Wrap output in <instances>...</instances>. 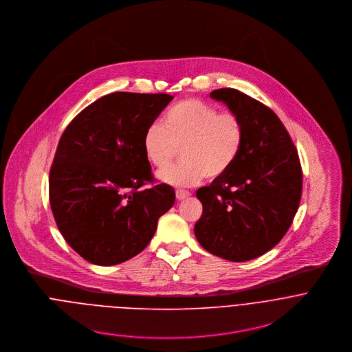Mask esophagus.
Instances as JSON below:
<instances>
[{
    "label": "esophagus",
    "instance_id": "obj_1",
    "mask_svg": "<svg viewBox=\"0 0 352 352\" xmlns=\"http://www.w3.org/2000/svg\"><path fill=\"white\" fill-rule=\"evenodd\" d=\"M191 194L188 192V191H186V190H177L176 191V198H177V201H183V199H186V198H188Z\"/></svg>",
    "mask_w": 352,
    "mask_h": 352
}]
</instances>
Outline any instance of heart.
<instances>
[{"label":"heart","instance_id":"heart-1","mask_svg":"<svg viewBox=\"0 0 352 352\" xmlns=\"http://www.w3.org/2000/svg\"><path fill=\"white\" fill-rule=\"evenodd\" d=\"M243 145V124L230 112H218L197 99L180 101L151 123L144 134L146 160L157 169L166 168L180 148L182 161L158 175L162 183L187 187L206 176H222L236 161Z\"/></svg>","mask_w":352,"mask_h":352}]
</instances>
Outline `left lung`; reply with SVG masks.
<instances>
[{
	"label": "left lung",
	"mask_w": 352,
	"mask_h": 352,
	"mask_svg": "<svg viewBox=\"0 0 352 352\" xmlns=\"http://www.w3.org/2000/svg\"><path fill=\"white\" fill-rule=\"evenodd\" d=\"M210 98L240 119L243 145L228 172L197 191L203 212L194 232L206 251L248 261L272 250L289 230L301 199V164L272 109L232 88Z\"/></svg>",
	"instance_id": "1"
}]
</instances>
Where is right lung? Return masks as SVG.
<instances>
[{
	"instance_id": "1",
	"label": "right lung",
	"mask_w": 352,
	"mask_h": 352,
	"mask_svg": "<svg viewBox=\"0 0 352 352\" xmlns=\"http://www.w3.org/2000/svg\"><path fill=\"white\" fill-rule=\"evenodd\" d=\"M173 96L115 92L81 111L63 131L49 179L50 204L66 243L96 265L120 264L151 243L175 203L153 180L142 140Z\"/></svg>"
}]
</instances>
